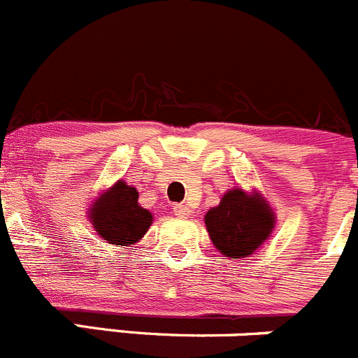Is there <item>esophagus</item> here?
Returning <instances> with one entry per match:
<instances>
[{
    "label": "esophagus",
    "instance_id": "1",
    "mask_svg": "<svg viewBox=\"0 0 358 358\" xmlns=\"http://www.w3.org/2000/svg\"><path fill=\"white\" fill-rule=\"evenodd\" d=\"M173 214H176L177 217H188L189 216V207L182 206V203H177V206H173Z\"/></svg>",
    "mask_w": 358,
    "mask_h": 358
}]
</instances>
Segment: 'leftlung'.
<instances>
[{
  "label": "left lung",
  "mask_w": 358,
  "mask_h": 358,
  "mask_svg": "<svg viewBox=\"0 0 358 358\" xmlns=\"http://www.w3.org/2000/svg\"><path fill=\"white\" fill-rule=\"evenodd\" d=\"M206 224L210 241L224 257L244 258L272 232L274 214L262 196L237 188L224 193L220 206L206 214Z\"/></svg>",
  "instance_id": "1"
}]
</instances>
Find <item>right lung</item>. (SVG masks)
Here are the masks:
<instances>
[{
  "label": "right lung",
  "mask_w": 358,
  "mask_h": 358,
  "mask_svg": "<svg viewBox=\"0 0 358 358\" xmlns=\"http://www.w3.org/2000/svg\"><path fill=\"white\" fill-rule=\"evenodd\" d=\"M90 217L98 236L115 246L137 243L152 221L151 213L138 206L137 189L124 181L115 182L94 202Z\"/></svg>",
  "instance_id": "right-lung-1"
}]
</instances>
